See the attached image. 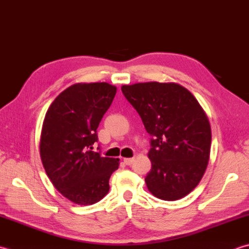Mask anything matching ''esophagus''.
Wrapping results in <instances>:
<instances>
[{
	"label": "esophagus",
	"instance_id": "esophagus-1",
	"mask_svg": "<svg viewBox=\"0 0 249 249\" xmlns=\"http://www.w3.org/2000/svg\"><path fill=\"white\" fill-rule=\"evenodd\" d=\"M134 160H135L134 158H127V159H124V163L129 166V165H131V164L134 163Z\"/></svg>",
	"mask_w": 249,
	"mask_h": 249
}]
</instances>
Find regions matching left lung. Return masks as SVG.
Listing matches in <instances>:
<instances>
[{"instance_id":"1","label":"left lung","mask_w":249,"mask_h":249,"mask_svg":"<svg viewBox=\"0 0 249 249\" xmlns=\"http://www.w3.org/2000/svg\"><path fill=\"white\" fill-rule=\"evenodd\" d=\"M122 92L151 136L145 177L149 191L164 201L182 198L205 173L212 130L207 115L191 92L176 83L123 85Z\"/></svg>"}]
</instances>
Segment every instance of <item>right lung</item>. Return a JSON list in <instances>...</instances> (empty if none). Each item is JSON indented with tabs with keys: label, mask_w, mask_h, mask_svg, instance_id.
I'll list each match as a JSON object with an SVG mask.
<instances>
[{
	"label": "right lung",
	"mask_w": 249,
	"mask_h": 249,
	"mask_svg": "<svg viewBox=\"0 0 249 249\" xmlns=\"http://www.w3.org/2000/svg\"><path fill=\"white\" fill-rule=\"evenodd\" d=\"M115 94L116 87L105 82L74 84L53 101L43 122V166L53 187L79 205L104 198L111 175L119 168V159L92 151L97 128Z\"/></svg>",
	"instance_id": "obj_1"
}]
</instances>
